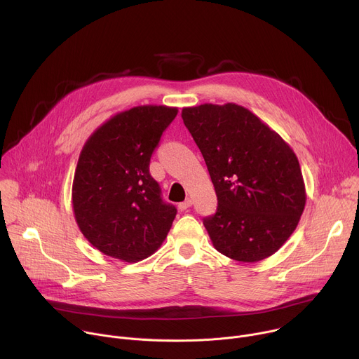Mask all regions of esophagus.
Returning a JSON list of instances; mask_svg holds the SVG:
<instances>
[{
    "label": "esophagus",
    "mask_w": 359,
    "mask_h": 359,
    "mask_svg": "<svg viewBox=\"0 0 359 359\" xmlns=\"http://www.w3.org/2000/svg\"><path fill=\"white\" fill-rule=\"evenodd\" d=\"M190 206H191V200H190V198H186L184 201H182V203H179V204H177V208H179V210H180V212L187 210Z\"/></svg>",
    "instance_id": "esophagus-1"
}]
</instances>
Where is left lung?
<instances>
[{
  "mask_svg": "<svg viewBox=\"0 0 359 359\" xmlns=\"http://www.w3.org/2000/svg\"><path fill=\"white\" fill-rule=\"evenodd\" d=\"M182 118L217 194L216 215L203 220L215 248L241 263L270 257L294 233L305 208L294 150L236 104L183 108Z\"/></svg>",
  "mask_w": 359,
  "mask_h": 359,
  "instance_id": "1",
  "label": "left lung"
}]
</instances>
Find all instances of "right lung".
I'll return each mask as SVG.
<instances>
[{
    "label": "right lung",
    "mask_w": 359,
    "mask_h": 359,
    "mask_svg": "<svg viewBox=\"0 0 359 359\" xmlns=\"http://www.w3.org/2000/svg\"><path fill=\"white\" fill-rule=\"evenodd\" d=\"M177 108L142 105L102 123L85 142L72 183V209L85 238L126 263L147 259L165 241L176 208L149 173L153 150Z\"/></svg>",
    "instance_id": "obj_1"
}]
</instances>
